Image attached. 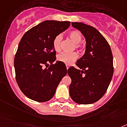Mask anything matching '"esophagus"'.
Wrapping results in <instances>:
<instances>
[{"label":"esophagus","instance_id":"obj_1","mask_svg":"<svg viewBox=\"0 0 127 127\" xmlns=\"http://www.w3.org/2000/svg\"><path fill=\"white\" fill-rule=\"evenodd\" d=\"M66 69H67V70H68V68H69V67H70V66H69V65L66 64Z\"/></svg>","mask_w":127,"mask_h":127}]
</instances>
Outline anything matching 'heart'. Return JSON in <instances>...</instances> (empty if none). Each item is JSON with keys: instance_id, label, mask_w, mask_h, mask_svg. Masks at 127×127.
Listing matches in <instances>:
<instances>
[{"instance_id": "obj_1", "label": "heart", "mask_w": 127, "mask_h": 127, "mask_svg": "<svg viewBox=\"0 0 127 127\" xmlns=\"http://www.w3.org/2000/svg\"><path fill=\"white\" fill-rule=\"evenodd\" d=\"M70 37L71 40L76 44V48L79 49L80 48L81 45H80V43L81 42L82 39V36L81 33L77 31H73L69 32L68 34ZM63 36L62 34H57L55 36V37L53 39L52 45L53 48L56 52H59L61 49V43L62 41ZM78 56L76 53H68V52H63L57 56V59L59 61L63 63L66 64H71L77 58Z\"/></svg>"}]
</instances>
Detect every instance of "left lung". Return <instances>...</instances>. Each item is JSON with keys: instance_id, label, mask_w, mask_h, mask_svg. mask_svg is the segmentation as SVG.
<instances>
[{"instance_id": "8db88e82", "label": "left lung", "mask_w": 127, "mask_h": 127, "mask_svg": "<svg viewBox=\"0 0 127 127\" xmlns=\"http://www.w3.org/2000/svg\"><path fill=\"white\" fill-rule=\"evenodd\" d=\"M72 27L84 36V54L77 61L80 70L70 67L68 73L71 79L69 91L75 102L91 104L105 93L113 75V57L109 45L95 27L82 22H72Z\"/></svg>"}]
</instances>
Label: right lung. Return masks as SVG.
Returning a JSON list of instances; mask_svg holds the SVG:
<instances>
[{
	"label": "right lung",
	"instance_id": "1",
	"mask_svg": "<svg viewBox=\"0 0 127 127\" xmlns=\"http://www.w3.org/2000/svg\"><path fill=\"white\" fill-rule=\"evenodd\" d=\"M70 25V22L65 21H44L22 37L14 66L18 85L29 98L39 102L50 100L63 77L66 75L64 63L57 61L52 64L56 59L52 41L55 36Z\"/></svg>",
	"mask_w": 127,
	"mask_h": 127
}]
</instances>
